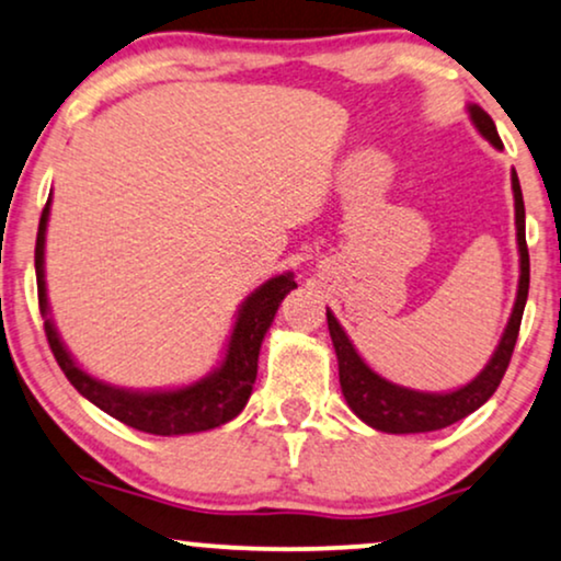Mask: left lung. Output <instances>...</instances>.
<instances>
[{
	"mask_svg": "<svg viewBox=\"0 0 561 561\" xmlns=\"http://www.w3.org/2000/svg\"><path fill=\"white\" fill-rule=\"evenodd\" d=\"M471 122L477 124L481 137L492 141L497 150H502V139L497 134L492 118L486 116L479 105H471ZM513 194H515V228H517V251H520V282H517V297L513 316H510L507 329L502 333L497 352L492 354L489 365L473 378L469 386L458 388L453 393H420L411 388H401L396 382H388L373 373L370 367L363 363L357 350H354L350 336H346L342 325L333 318L331 310H325L329 318V333L333 350H336L339 359V382H342V393L354 414L365 424L391 432V435H411V432H435L456 424L471 411H477L481 403L489 401V396L497 391L505 375L510 357H513L517 331H520L523 308L528 300V282H530V261H528V245H526V207H523V191L520 181H517L513 170Z\"/></svg>",
	"mask_w": 561,
	"mask_h": 561,
	"instance_id": "obj_1",
	"label": "left lung"
}]
</instances>
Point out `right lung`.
Wrapping results in <instances>:
<instances>
[{"label":"right lung","mask_w":561,"mask_h":561,"mask_svg":"<svg viewBox=\"0 0 561 561\" xmlns=\"http://www.w3.org/2000/svg\"><path fill=\"white\" fill-rule=\"evenodd\" d=\"M51 198L41 211L38 238H35V282H38V305L41 316H46L44 329L48 346H51L56 363L67 375V380L80 391L84 399L111 414L113 420L129 424L139 432L150 435H188V432L215 430L219 424L236 420L251 399L253 382L259 370V350L264 342V333L272 325L276 308L285 300L289 289H295L293 274H279L261 285L240 308L236 329H232L228 354L215 373L202 378L194 386L179 388V391H124V388L108 386L90 378L80 370L69 352L64 350L59 333H56L51 318H48V297L44 279V245H46V225Z\"/></svg>","instance_id":"obj_1"}]
</instances>
